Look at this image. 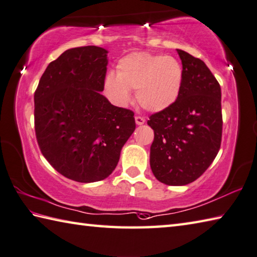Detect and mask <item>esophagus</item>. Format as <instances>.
<instances>
[{"label": "esophagus", "mask_w": 257, "mask_h": 257, "mask_svg": "<svg viewBox=\"0 0 257 257\" xmlns=\"http://www.w3.org/2000/svg\"><path fill=\"white\" fill-rule=\"evenodd\" d=\"M135 123H137V125H143L145 123V119L141 117V116H137L135 117Z\"/></svg>", "instance_id": "34e87169"}]
</instances>
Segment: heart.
<instances>
[{
  "mask_svg": "<svg viewBox=\"0 0 257 257\" xmlns=\"http://www.w3.org/2000/svg\"><path fill=\"white\" fill-rule=\"evenodd\" d=\"M183 70L176 58L170 56L133 52L119 59L115 75L104 79V93L113 104L125 106L135 89V99L148 112L167 109L180 95Z\"/></svg>",
  "mask_w": 257,
  "mask_h": 257,
  "instance_id": "b5f03b06",
  "label": "heart"
}]
</instances>
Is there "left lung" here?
<instances>
[{"instance_id": "left-lung-1", "label": "left lung", "mask_w": 257, "mask_h": 257, "mask_svg": "<svg viewBox=\"0 0 257 257\" xmlns=\"http://www.w3.org/2000/svg\"><path fill=\"white\" fill-rule=\"evenodd\" d=\"M177 52L183 70L180 95L148 120L154 131L150 166L154 177L168 186L188 185L207 170L219 151L222 131L218 81L204 61Z\"/></svg>"}]
</instances>
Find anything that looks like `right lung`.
<instances>
[{"label":"right lung","instance_id":"1","mask_svg":"<svg viewBox=\"0 0 257 257\" xmlns=\"http://www.w3.org/2000/svg\"><path fill=\"white\" fill-rule=\"evenodd\" d=\"M108 51L87 46L66 50L48 65L35 94V125L43 157L77 182L107 178L135 130L134 113L104 90Z\"/></svg>","mask_w":257,"mask_h":257}]
</instances>
